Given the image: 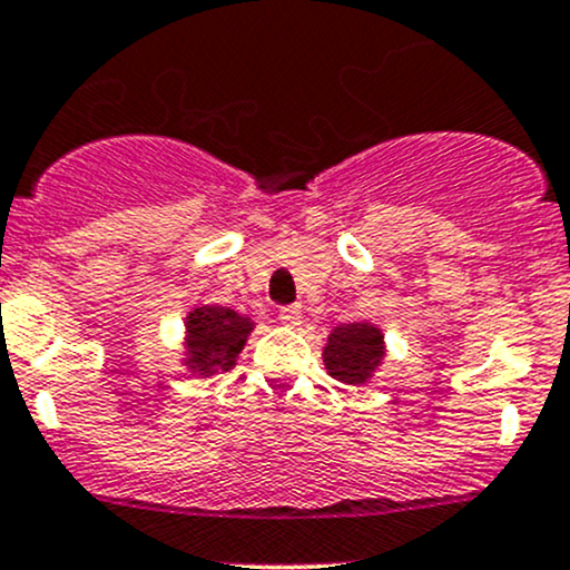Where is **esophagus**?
Returning <instances> with one entry per match:
<instances>
[{
	"label": "esophagus",
	"mask_w": 570,
	"mask_h": 570,
	"mask_svg": "<svg viewBox=\"0 0 570 570\" xmlns=\"http://www.w3.org/2000/svg\"><path fill=\"white\" fill-rule=\"evenodd\" d=\"M278 318L286 327H295L299 318H303V311H299V305H284V308H278Z\"/></svg>",
	"instance_id": "1"
}]
</instances>
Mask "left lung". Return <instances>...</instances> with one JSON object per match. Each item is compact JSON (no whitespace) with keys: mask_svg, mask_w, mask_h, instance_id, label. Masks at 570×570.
Instances as JSON below:
<instances>
[{"mask_svg":"<svg viewBox=\"0 0 570 570\" xmlns=\"http://www.w3.org/2000/svg\"><path fill=\"white\" fill-rule=\"evenodd\" d=\"M384 356V335L373 324H341L324 346L330 376L343 384H365Z\"/></svg>","mask_w":570,"mask_h":570,"instance_id":"left-lung-1","label":"left lung"}]
</instances>
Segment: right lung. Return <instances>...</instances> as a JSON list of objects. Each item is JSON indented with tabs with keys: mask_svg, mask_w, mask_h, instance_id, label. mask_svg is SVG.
I'll list each match as a JSON object with an SVG mask.
<instances>
[{
	"mask_svg": "<svg viewBox=\"0 0 570 570\" xmlns=\"http://www.w3.org/2000/svg\"><path fill=\"white\" fill-rule=\"evenodd\" d=\"M254 322L235 314L233 308L203 305L186 316V348H189V367L199 376H210L216 371H229L237 354L246 346Z\"/></svg>",
	"mask_w": 570,
	"mask_h": 570,
	"instance_id": "1",
	"label": "right lung"
}]
</instances>
